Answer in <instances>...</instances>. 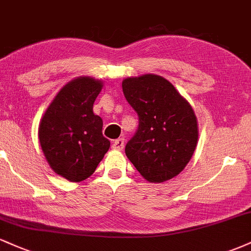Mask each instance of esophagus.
<instances>
[{
  "mask_svg": "<svg viewBox=\"0 0 251 251\" xmlns=\"http://www.w3.org/2000/svg\"><path fill=\"white\" fill-rule=\"evenodd\" d=\"M124 145H125V139L124 138H119V139H116L112 144V148L116 150H123Z\"/></svg>",
  "mask_w": 251,
  "mask_h": 251,
  "instance_id": "34e87169",
  "label": "esophagus"
}]
</instances>
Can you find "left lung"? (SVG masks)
I'll use <instances>...</instances> for the list:
<instances>
[{"mask_svg":"<svg viewBox=\"0 0 251 251\" xmlns=\"http://www.w3.org/2000/svg\"><path fill=\"white\" fill-rule=\"evenodd\" d=\"M123 92L139 119L125 146L129 162L151 183L179 175L198 140L197 119L190 103L171 82L154 74L127 77Z\"/></svg>","mask_w":251,"mask_h":251,"instance_id":"1","label":"left lung"}]
</instances>
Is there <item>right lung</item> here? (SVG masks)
<instances>
[{
  "instance_id": "obj_1",
  "label": "right lung",
  "mask_w": 251,
  "mask_h": 251,
  "mask_svg": "<svg viewBox=\"0 0 251 251\" xmlns=\"http://www.w3.org/2000/svg\"><path fill=\"white\" fill-rule=\"evenodd\" d=\"M101 81L77 77L63 86L42 117L39 139L55 174L70 181L93 175L109 149L102 135V119L93 113Z\"/></svg>"
}]
</instances>
